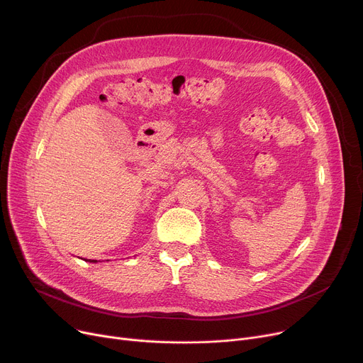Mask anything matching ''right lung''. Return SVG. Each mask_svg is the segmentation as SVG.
Masks as SVG:
<instances>
[{"label": "right lung", "mask_w": 363, "mask_h": 363, "mask_svg": "<svg viewBox=\"0 0 363 363\" xmlns=\"http://www.w3.org/2000/svg\"><path fill=\"white\" fill-rule=\"evenodd\" d=\"M86 262H87V260H86ZM89 262H90V263H97V260H89Z\"/></svg>", "instance_id": "right-lung-1"}]
</instances>
